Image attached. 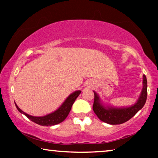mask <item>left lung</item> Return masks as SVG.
I'll use <instances>...</instances> for the list:
<instances>
[{"label": "left lung", "instance_id": "8db88e82", "mask_svg": "<svg viewBox=\"0 0 158 158\" xmlns=\"http://www.w3.org/2000/svg\"><path fill=\"white\" fill-rule=\"evenodd\" d=\"M148 96V82L143 75V88L140 96L135 104L129 107H105L101 104L98 95L94 92V102L93 109L98 118L109 124H121L132 118L145 104Z\"/></svg>", "mask_w": 158, "mask_h": 158}]
</instances>
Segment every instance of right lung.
<instances>
[{"label": "right lung", "mask_w": 158, "mask_h": 158, "mask_svg": "<svg viewBox=\"0 0 158 158\" xmlns=\"http://www.w3.org/2000/svg\"><path fill=\"white\" fill-rule=\"evenodd\" d=\"M81 93V90H76V91L71 94L67 98L66 100L64 101V103H62L59 109L56 110L55 111L52 112V113L47 114V115L44 116H33L29 115V114H26L22 110L19 109L16 103H15V105H16L17 109L19 110V112L24 114L28 118H29L33 122L37 124L42 125V126H52V125L60 124V123L62 122L65 119L67 116H68L69 113H70L71 108H72V106L74 103L75 99L77 98V96H79Z\"/></svg>", "instance_id": "right-lung-1"}]
</instances>
